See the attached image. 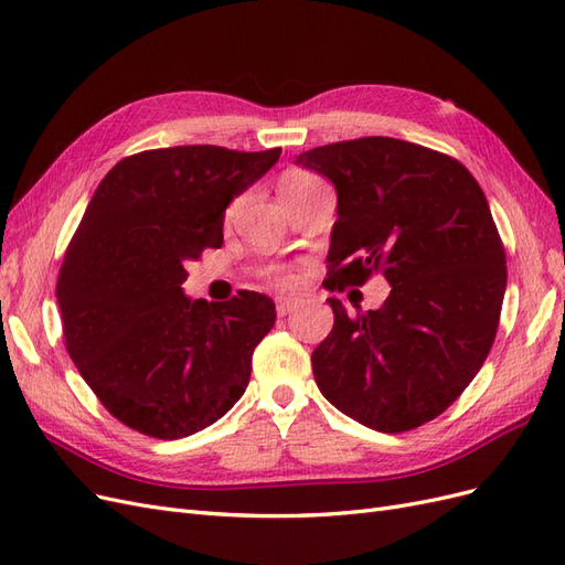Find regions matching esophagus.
<instances>
[{
  "label": "esophagus",
  "instance_id": "34e87169",
  "mask_svg": "<svg viewBox=\"0 0 565 565\" xmlns=\"http://www.w3.org/2000/svg\"><path fill=\"white\" fill-rule=\"evenodd\" d=\"M299 306H301V299H278L276 301V311H278V316H287V313L297 311Z\"/></svg>",
  "mask_w": 565,
  "mask_h": 565
}]
</instances>
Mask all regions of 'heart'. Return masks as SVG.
Here are the masks:
<instances>
[{
    "instance_id": "b5f03b06",
    "label": "heart",
    "mask_w": 565,
    "mask_h": 565,
    "mask_svg": "<svg viewBox=\"0 0 565 565\" xmlns=\"http://www.w3.org/2000/svg\"><path fill=\"white\" fill-rule=\"evenodd\" d=\"M313 181H316L313 177L303 174V172H289V174H285V177L280 179L278 191H280V195H282V193H292V191H297V188H303V185H309V183H313ZM280 282H282V285H292V282H295V276H285V278H280Z\"/></svg>"
}]
</instances>
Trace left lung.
<instances>
[{
  "label": "left lung",
  "mask_w": 565,
  "mask_h": 565,
  "mask_svg": "<svg viewBox=\"0 0 565 565\" xmlns=\"http://www.w3.org/2000/svg\"><path fill=\"white\" fill-rule=\"evenodd\" d=\"M297 164L337 191L324 287L372 273L391 285L382 309L355 318L328 299L316 384L367 429H417L459 398L498 334L507 256L488 200L455 158L388 136L306 150Z\"/></svg>",
  "instance_id": "left-lung-1"
}]
</instances>
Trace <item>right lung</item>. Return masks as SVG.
<instances>
[{
  "label": "right lung",
  "instance_id": "obj_1",
  "mask_svg": "<svg viewBox=\"0 0 565 565\" xmlns=\"http://www.w3.org/2000/svg\"><path fill=\"white\" fill-rule=\"evenodd\" d=\"M280 148L143 150L98 183L56 282L65 349L96 398L129 429L174 440L241 401L252 353L276 322L259 292L183 295L188 262L224 243V212Z\"/></svg>",
  "mask_w": 565,
  "mask_h": 565
}]
</instances>
